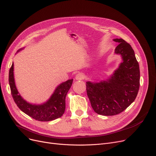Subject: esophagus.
<instances>
[{"instance_id": "esophagus-1", "label": "esophagus", "mask_w": 156, "mask_h": 156, "mask_svg": "<svg viewBox=\"0 0 156 156\" xmlns=\"http://www.w3.org/2000/svg\"><path fill=\"white\" fill-rule=\"evenodd\" d=\"M83 78H84V75H83V74L82 73H78L75 76V79L76 80H82Z\"/></svg>"}]
</instances>
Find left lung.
Returning a JSON list of instances; mask_svg holds the SVG:
<instances>
[{
	"label": "left lung",
	"instance_id": "left-lung-1",
	"mask_svg": "<svg viewBox=\"0 0 156 156\" xmlns=\"http://www.w3.org/2000/svg\"><path fill=\"white\" fill-rule=\"evenodd\" d=\"M119 43L115 53L122 58L119 68L105 81L87 82L86 90L94 112L105 116L122 112L136 99L140 87V67L131 46L122 39H114Z\"/></svg>",
	"mask_w": 156,
	"mask_h": 156
}]
</instances>
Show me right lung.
I'll return each mask as SVG.
<instances>
[{
  "label": "right lung",
  "mask_w": 156,
  "mask_h": 156,
  "mask_svg": "<svg viewBox=\"0 0 156 156\" xmlns=\"http://www.w3.org/2000/svg\"><path fill=\"white\" fill-rule=\"evenodd\" d=\"M21 50L22 49L20 50ZM13 66L12 63L9 72V83L12 98L20 109L38 121H51L61 117L66 109V95L72 85L73 80H68L60 84L46 103L38 105H32L27 102L19 94L15 83Z\"/></svg>",
  "instance_id": "obj_1"
}]
</instances>
